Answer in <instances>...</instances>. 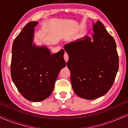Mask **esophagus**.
<instances>
[{
    "instance_id": "34e87169",
    "label": "esophagus",
    "mask_w": 128,
    "mask_h": 128,
    "mask_svg": "<svg viewBox=\"0 0 128 128\" xmlns=\"http://www.w3.org/2000/svg\"><path fill=\"white\" fill-rule=\"evenodd\" d=\"M64 60H65V61L66 62H67L68 60V54L67 52H65V54H64Z\"/></svg>"
}]
</instances>
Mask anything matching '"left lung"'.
I'll return each instance as SVG.
<instances>
[{
    "mask_svg": "<svg viewBox=\"0 0 128 128\" xmlns=\"http://www.w3.org/2000/svg\"><path fill=\"white\" fill-rule=\"evenodd\" d=\"M92 38L66 44L69 56L73 90L78 96L94 100L105 95L112 87L119 68L115 40L101 22L94 25Z\"/></svg>",
    "mask_w": 128,
    "mask_h": 128,
    "instance_id": "1",
    "label": "left lung"
}]
</instances>
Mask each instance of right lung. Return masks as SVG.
<instances>
[{
    "label": "right lung",
    "instance_id": "right-lung-1",
    "mask_svg": "<svg viewBox=\"0 0 128 128\" xmlns=\"http://www.w3.org/2000/svg\"><path fill=\"white\" fill-rule=\"evenodd\" d=\"M38 22H29L13 42L11 76L23 97L30 101L46 99L53 91L61 68L66 66L64 50L51 54L45 47L33 44L34 27Z\"/></svg>",
    "mask_w": 128,
    "mask_h": 128
}]
</instances>
